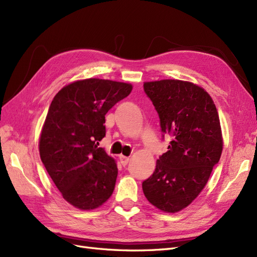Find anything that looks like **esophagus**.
I'll return each mask as SVG.
<instances>
[{
	"instance_id": "esophagus-1",
	"label": "esophagus",
	"mask_w": 257,
	"mask_h": 257,
	"mask_svg": "<svg viewBox=\"0 0 257 257\" xmlns=\"http://www.w3.org/2000/svg\"><path fill=\"white\" fill-rule=\"evenodd\" d=\"M119 159H120V163H121L122 166H126L128 164V162H130V157L123 156V155H120Z\"/></svg>"
}]
</instances>
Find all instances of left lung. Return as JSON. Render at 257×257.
Masks as SVG:
<instances>
[{
    "mask_svg": "<svg viewBox=\"0 0 257 257\" xmlns=\"http://www.w3.org/2000/svg\"><path fill=\"white\" fill-rule=\"evenodd\" d=\"M161 120L168 151L159 156L154 173L143 183L152 205L176 213L196 199L222 153V134L213 99L203 88L179 79L144 84Z\"/></svg>",
    "mask_w": 257,
    "mask_h": 257,
    "instance_id": "1",
    "label": "left lung"
}]
</instances>
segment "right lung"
I'll return each mask as SVG.
<instances>
[{"label":"right lung","mask_w":257,"mask_h":257,"mask_svg":"<svg viewBox=\"0 0 257 257\" xmlns=\"http://www.w3.org/2000/svg\"><path fill=\"white\" fill-rule=\"evenodd\" d=\"M132 85L87 78L64 87L53 99L41 131V162L63 198L79 209H94L109 199L118 168L99 148L105 114L131 93Z\"/></svg>","instance_id":"1"}]
</instances>
